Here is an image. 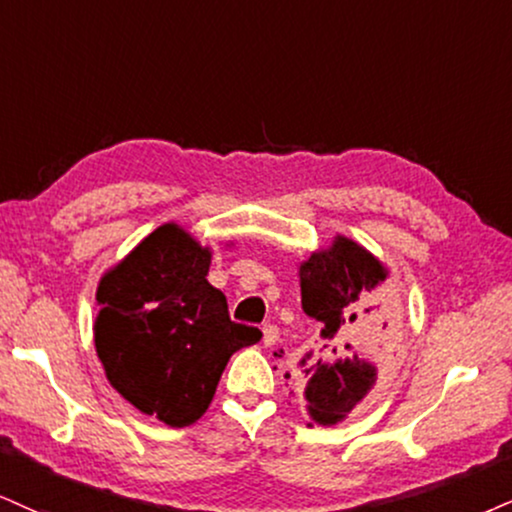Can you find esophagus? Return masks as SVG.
<instances>
[{"label":"esophagus","instance_id":"34e87169","mask_svg":"<svg viewBox=\"0 0 512 512\" xmlns=\"http://www.w3.org/2000/svg\"><path fill=\"white\" fill-rule=\"evenodd\" d=\"M277 339H280V330H277V325H273V323L263 325V344L273 346V344H277Z\"/></svg>","mask_w":512,"mask_h":512}]
</instances>
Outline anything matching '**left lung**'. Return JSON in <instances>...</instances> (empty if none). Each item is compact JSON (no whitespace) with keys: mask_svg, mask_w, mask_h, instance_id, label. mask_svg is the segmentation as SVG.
<instances>
[{"mask_svg":"<svg viewBox=\"0 0 512 512\" xmlns=\"http://www.w3.org/2000/svg\"><path fill=\"white\" fill-rule=\"evenodd\" d=\"M301 306L320 323V342L301 358L315 422L334 425L375 387L394 344L391 325L372 306L387 270L346 237L301 263Z\"/></svg>","mask_w":512,"mask_h":512,"instance_id":"left-lung-1","label":"left lung"}]
</instances>
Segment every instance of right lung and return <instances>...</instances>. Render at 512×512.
Wrapping results in <instances>:
<instances>
[{
  "label": "right lung",
  "mask_w": 512,
  "mask_h": 512,
  "mask_svg": "<svg viewBox=\"0 0 512 512\" xmlns=\"http://www.w3.org/2000/svg\"><path fill=\"white\" fill-rule=\"evenodd\" d=\"M208 266V249L168 223L97 289L94 346L111 387L170 427L199 420L232 353L261 339L258 327L232 323Z\"/></svg>",
  "instance_id": "add662e5"
}]
</instances>
